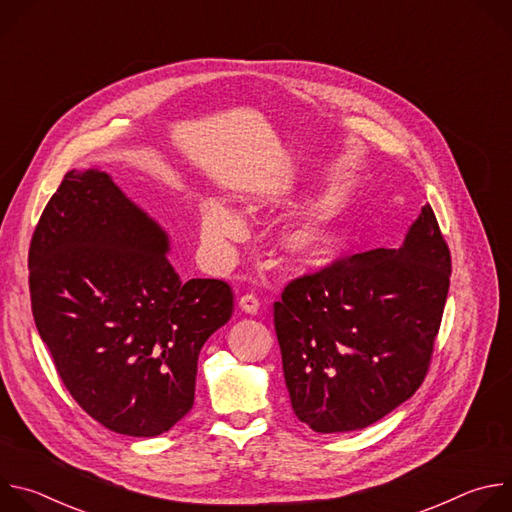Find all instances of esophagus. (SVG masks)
Here are the masks:
<instances>
[{
  "instance_id": "1",
  "label": "esophagus",
  "mask_w": 512,
  "mask_h": 512,
  "mask_svg": "<svg viewBox=\"0 0 512 512\" xmlns=\"http://www.w3.org/2000/svg\"><path fill=\"white\" fill-rule=\"evenodd\" d=\"M239 308L245 314H257L259 312V300L255 296H243V298H239Z\"/></svg>"
}]
</instances>
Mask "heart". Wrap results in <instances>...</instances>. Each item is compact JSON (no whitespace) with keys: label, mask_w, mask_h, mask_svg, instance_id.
Here are the masks:
<instances>
[{"label":"heart","mask_w":512,"mask_h":512,"mask_svg":"<svg viewBox=\"0 0 512 512\" xmlns=\"http://www.w3.org/2000/svg\"><path fill=\"white\" fill-rule=\"evenodd\" d=\"M245 237V218L235 206L216 196H204L200 200V239L212 263L229 265L235 255V243ZM336 241L338 231L328 218L302 216L283 229L279 247L291 265L314 267L328 259Z\"/></svg>","instance_id":"obj_1"}]
</instances>
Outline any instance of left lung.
I'll use <instances>...</instances> for the list:
<instances>
[{
  "label": "left lung",
  "mask_w": 512,
  "mask_h": 512,
  "mask_svg": "<svg viewBox=\"0 0 512 512\" xmlns=\"http://www.w3.org/2000/svg\"><path fill=\"white\" fill-rule=\"evenodd\" d=\"M450 251L429 204L399 249H373L291 281L273 306L291 409L318 433L362 429L423 383Z\"/></svg>",
  "instance_id": "obj_1"
}]
</instances>
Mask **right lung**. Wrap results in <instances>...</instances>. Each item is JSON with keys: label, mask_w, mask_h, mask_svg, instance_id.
I'll list each match as a JSON object with an SVG mask.
<instances>
[{"label": "right lung", "mask_w": 512, "mask_h": 512, "mask_svg": "<svg viewBox=\"0 0 512 512\" xmlns=\"http://www.w3.org/2000/svg\"><path fill=\"white\" fill-rule=\"evenodd\" d=\"M170 237L113 182L70 170L30 245L34 322L75 401L115 433L154 437L194 403L198 354L233 316L221 279L182 281Z\"/></svg>", "instance_id": "1"}]
</instances>
